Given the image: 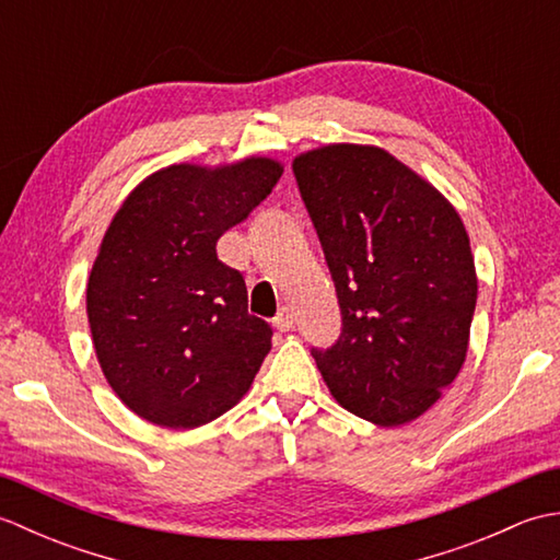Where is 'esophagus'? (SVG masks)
I'll return each instance as SVG.
<instances>
[{
  "mask_svg": "<svg viewBox=\"0 0 560 560\" xmlns=\"http://www.w3.org/2000/svg\"><path fill=\"white\" fill-rule=\"evenodd\" d=\"M293 323H295V317H293V313L289 311V307H283V311L277 317H273V327H277L279 331L293 329Z\"/></svg>",
  "mask_w": 560,
  "mask_h": 560,
  "instance_id": "1",
  "label": "esophagus"
}]
</instances>
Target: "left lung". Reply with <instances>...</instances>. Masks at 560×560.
<instances>
[{
  "label": "left lung",
  "mask_w": 560,
  "mask_h": 560,
  "mask_svg": "<svg viewBox=\"0 0 560 560\" xmlns=\"http://www.w3.org/2000/svg\"><path fill=\"white\" fill-rule=\"evenodd\" d=\"M341 307L313 359L343 409L392 428L452 385L469 347L477 269L455 207L377 147L329 144L293 161Z\"/></svg>",
  "instance_id": "1"
}]
</instances>
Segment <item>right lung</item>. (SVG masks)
I'll return each mask as SVG.
<instances>
[{"label": "right lung", "instance_id": "right-lung-1", "mask_svg": "<svg viewBox=\"0 0 560 560\" xmlns=\"http://www.w3.org/2000/svg\"><path fill=\"white\" fill-rule=\"evenodd\" d=\"M283 165L177 163L139 183L103 235L86 313L103 375L144 421L175 431L235 407L271 349L245 279L217 241L249 217Z\"/></svg>", "mask_w": 560, "mask_h": 560}]
</instances>
